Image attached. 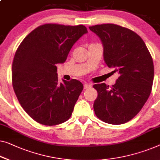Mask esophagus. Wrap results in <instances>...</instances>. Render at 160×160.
Wrapping results in <instances>:
<instances>
[{
  "label": "esophagus",
  "mask_w": 160,
  "mask_h": 160,
  "mask_svg": "<svg viewBox=\"0 0 160 160\" xmlns=\"http://www.w3.org/2000/svg\"><path fill=\"white\" fill-rule=\"evenodd\" d=\"M92 87V84H84V89H87L88 88H90Z\"/></svg>",
  "instance_id": "esophagus-1"
}]
</instances>
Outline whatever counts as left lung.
Here are the masks:
<instances>
[{"label":"left lung","mask_w":160,"mask_h":160,"mask_svg":"<svg viewBox=\"0 0 160 160\" xmlns=\"http://www.w3.org/2000/svg\"><path fill=\"white\" fill-rule=\"evenodd\" d=\"M100 38L104 60L119 77L110 87L94 84V110L99 119L119 125L133 118L151 94L154 79L152 55L142 38L132 30L113 24L89 27Z\"/></svg>","instance_id":"left-lung-1"}]
</instances>
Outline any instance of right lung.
<instances>
[{"label": "right lung", "mask_w": 160, "mask_h": 160, "mask_svg": "<svg viewBox=\"0 0 160 160\" xmlns=\"http://www.w3.org/2000/svg\"><path fill=\"white\" fill-rule=\"evenodd\" d=\"M86 33L84 25L46 24L30 32L17 48L12 63L13 90L25 112L39 123L55 126L71 116L84 86L76 79L59 83L56 64L66 61Z\"/></svg>", "instance_id": "add662e5"}]
</instances>
